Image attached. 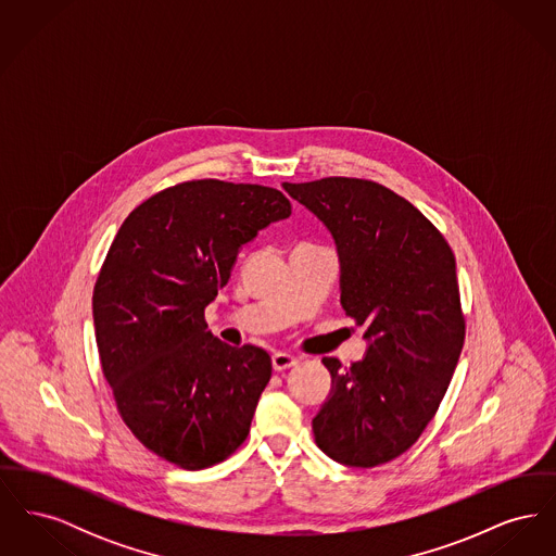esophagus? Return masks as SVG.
Instances as JSON below:
<instances>
[{
    "label": "esophagus",
    "instance_id": "1",
    "mask_svg": "<svg viewBox=\"0 0 556 556\" xmlns=\"http://www.w3.org/2000/svg\"><path fill=\"white\" fill-rule=\"evenodd\" d=\"M295 365H298V358L291 356L288 352H275L273 354V369L275 370L291 369Z\"/></svg>",
    "mask_w": 556,
    "mask_h": 556
}]
</instances>
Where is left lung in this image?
<instances>
[{
    "label": "left lung",
    "instance_id": "8db88e82",
    "mask_svg": "<svg viewBox=\"0 0 556 556\" xmlns=\"http://www.w3.org/2000/svg\"><path fill=\"white\" fill-rule=\"evenodd\" d=\"M329 229L345 315L365 325L363 361L323 358L331 392L313 419L318 448L377 467L410 448L448 390L465 317L444 236L408 200L367 179L283 184Z\"/></svg>",
    "mask_w": 556,
    "mask_h": 556
}]
</instances>
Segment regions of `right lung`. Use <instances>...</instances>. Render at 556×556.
Returning a JSON list of instances; mask_svg holds the SVG:
<instances>
[{"mask_svg": "<svg viewBox=\"0 0 556 556\" xmlns=\"http://www.w3.org/2000/svg\"><path fill=\"white\" fill-rule=\"evenodd\" d=\"M290 214L273 187L187 181L139 204L108 250L93 288L104 377L132 435L181 469L225 460L250 433L270 356L214 338L204 308L241 245Z\"/></svg>", "mask_w": 556, "mask_h": 556, "instance_id": "1", "label": "right lung"}]
</instances>
